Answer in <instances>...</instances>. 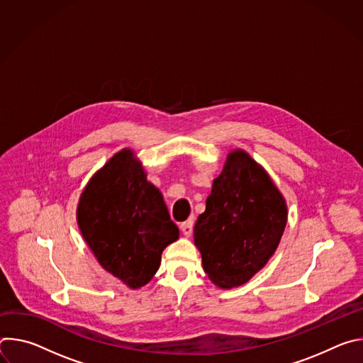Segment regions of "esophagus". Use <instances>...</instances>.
Instances as JSON below:
<instances>
[{
  "mask_svg": "<svg viewBox=\"0 0 363 363\" xmlns=\"http://www.w3.org/2000/svg\"><path fill=\"white\" fill-rule=\"evenodd\" d=\"M181 230L184 233L185 237H189L192 234V230H194V221L189 220V221H185L181 224Z\"/></svg>",
  "mask_w": 363,
  "mask_h": 363,
  "instance_id": "obj_1",
  "label": "esophagus"
}]
</instances>
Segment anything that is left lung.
I'll use <instances>...</instances> for the list:
<instances>
[{
  "mask_svg": "<svg viewBox=\"0 0 363 363\" xmlns=\"http://www.w3.org/2000/svg\"><path fill=\"white\" fill-rule=\"evenodd\" d=\"M286 223V199L264 168L231 150L194 227L203 272L223 289L247 283L277 250Z\"/></svg>",
  "mask_w": 363,
  "mask_h": 363,
  "instance_id": "obj_1",
  "label": "left lung"
}]
</instances>
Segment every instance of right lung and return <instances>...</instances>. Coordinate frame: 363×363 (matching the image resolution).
<instances>
[{"mask_svg": "<svg viewBox=\"0 0 363 363\" xmlns=\"http://www.w3.org/2000/svg\"><path fill=\"white\" fill-rule=\"evenodd\" d=\"M80 233L99 264L130 289L150 281L179 230L160 189L146 179L132 149L115 153L83 189Z\"/></svg>", "mask_w": 363, "mask_h": 363, "instance_id": "1", "label": "right lung"}]
</instances>
